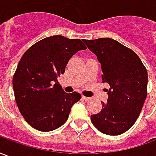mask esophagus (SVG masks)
Masks as SVG:
<instances>
[{"label": "esophagus", "mask_w": 156, "mask_h": 156, "mask_svg": "<svg viewBox=\"0 0 156 156\" xmlns=\"http://www.w3.org/2000/svg\"><path fill=\"white\" fill-rule=\"evenodd\" d=\"M82 98L84 100V101H88L90 100V98H88V97H85V96H82Z\"/></svg>", "instance_id": "esophagus-1"}]
</instances>
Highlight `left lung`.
Here are the masks:
<instances>
[{"mask_svg":"<svg viewBox=\"0 0 156 156\" xmlns=\"http://www.w3.org/2000/svg\"><path fill=\"white\" fill-rule=\"evenodd\" d=\"M101 63L102 80L109 85L107 104L93 124L108 135H119L129 129L137 120L147 96V70L138 55L114 39L83 40Z\"/></svg>","mask_w":156,"mask_h":156,"instance_id":"left-lung-1","label":"left lung"}]
</instances>
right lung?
<instances>
[{
  "instance_id": "right-lung-1",
  "label": "right lung",
  "mask_w": 156,
  "mask_h": 156,
  "mask_svg": "<svg viewBox=\"0 0 156 156\" xmlns=\"http://www.w3.org/2000/svg\"><path fill=\"white\" fill-rule=\"evenodd\" d=\"M86 48L80 39L56 35L36 42L22 55L12 84L19 111L32 128L48 132L68 120L81 94L65 93L58 77L64 73L70 58Z\"/></svg>"
}]
</instances>
